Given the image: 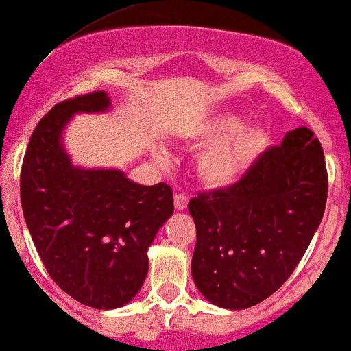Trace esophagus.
Wrapping results in <instances>:
<instances>
[{"label": "esophagus", "mask_w": 351, "mask_h": 351, "mask_svg": "<svg viewBox=\"0 0 351 351\" xmlns=\"http://www.w3.org/2000/svg\"><path fill=\"white\" fill-rule=\"evenodd\" d=\"M187 202H189V197H187L186 194H182V192H177L174 195V204H176V209L179 210H184L187 207Z\"/></svg>", "instance_id": "obj_1"}]
</instances>
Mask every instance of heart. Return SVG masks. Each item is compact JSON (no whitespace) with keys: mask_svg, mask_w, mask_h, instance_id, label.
<instances>
[{"mask_svg":"<svg viewBox=\"0 0 351 351\" xmlns=\"http://www.w3.org/2000/svg\"><path fill=\"white\" fill-rule=\"evenodd\" d=\"M236 114H217L192 134V141L206 147L199 156L197 172L210 187H229L239 182L267 147V134L261 127H241ZM160 159L164 156L160 154Z\"/></svg>","mask_w":351,"mask_h":351,"instance_id":"1","label":"heart"}]
</instances>
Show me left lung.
Returning a JSON list of instances; mask_svg holds the SVG:
<instances>
[{"label":"left lung","instance_id":"1","mask_svg":"<svg viewBox=\"0 0 351 351\" xmlns=\"http://www.w3.org/2000/svg\"><path fill=\"white\" fill-rule=\"evenodd\" d=\"M325 154L306 127L289 130L239 182L189 201L195 250L192 278L213 304L244 310L291 276L322 222Z\"/></svg>","mask_w":351,"mask_h":351}]
</instances>
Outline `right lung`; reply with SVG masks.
Here are the masks:
<instances>
[{
  "instance_id": "add662e5",
  "label": "right lung",
  "mask_w": 351,
  "mask_h": 351,
  "mask_svg": "<svg viewBox=\"0 0 351 351\" xmlns=\"http://www.w3.org/2000/svg\"><path fill=\"white\" fill-rule=\"evenodd\" d=\"M105 92L56 104L33 130L20 176L26 226L48 274L86 306L127 304L144 285L147 250L174 213L171 186H141L120 171L71 165L62 130L73 114L104 112Z\"/></svg>"
}]
</instances>
